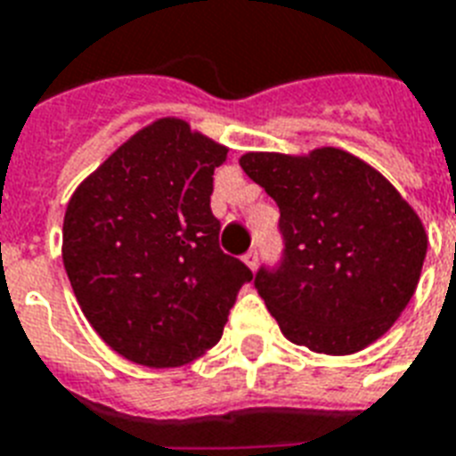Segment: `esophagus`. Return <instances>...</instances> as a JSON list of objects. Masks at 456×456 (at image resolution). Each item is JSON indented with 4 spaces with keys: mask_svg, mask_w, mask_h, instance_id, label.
<instances>
[{
    "mask_svg": "<svg viewBox=\"0 0 456 456\" xmlns=\"http://www.w3.org/2000/svg\"><path fill=\"white\" fill-rule=\"evenodd\" d=\"M243 263L248 265L250 270H256L257 263H260V256H257V250H248V253L243 256Z\"/></svg>",
    "mask_w": 456,
    "mask_h": 456,
    "instance_id": "esophagus-1",
    "label": "esophagus"
}]
</instances>
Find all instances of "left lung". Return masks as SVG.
<instances>
[{
	"label": "left lung",
	"mask_w": 456,
	"mask_h": 456,
	"mask_svg": "<svg viewBox=\"0 0 456 456\" xmlns=\"http://www.w3.org/2000/svg\"><path fill=\"white\" fill-rule=\"evenodd\" d=\"M241 167L279 206L284 253L256 289L286 338L324 354L357 353L388 331L424 267V224L397 189L340 149L246 153Z\"/></svg>",
	"instance_id": "left-lung-1"
}]
</instances>
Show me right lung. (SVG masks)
<instances>
[{
	"label": "right lung",
	"instance_id": "right-lung-1",
	"mask_svg": "<svg viewBox=\"0 0 456 456\" xmlns=\"http://www.w3.org/2000/svg\"><path fill=\"white\" fill-rule=\"evenodd\" d=\"M227 149L160 118L77 189L63 217V265L94 331L125 360L179 367L222 338L253 272L220 248L213 172Z\"/></svg>",
	"mask_w": 456,
	"mask_h": 456
}]
</instances>
